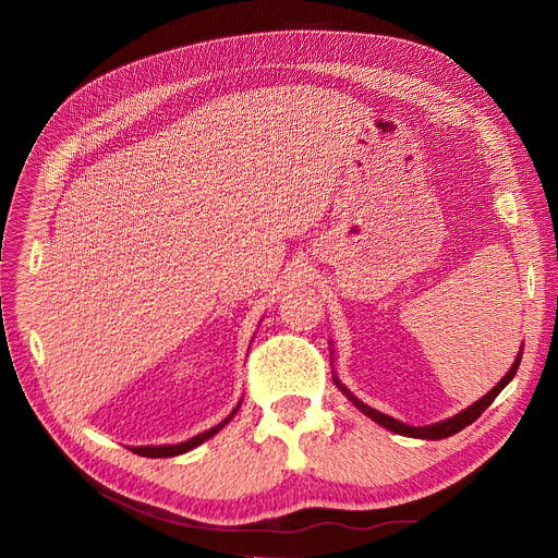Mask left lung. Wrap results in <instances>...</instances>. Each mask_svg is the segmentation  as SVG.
Returning a JSON list of instances; mask_svg holds the SVG:
<instances>
[{
	"label": "left lung",
	"mask_w": 558,
	"mask_h": 558,
	"mask_svg": "<svg viewBox=\"0 0 558 558\" xmlns=\"http://www.w3.org/2000/svg\"><path fill=\"white\" fill-rule=\"evenodd\" d=\"M519 363H521V351H519L517 361L512 363L510 373L505 375V377H502V379H500V381L492 388V391H488L482 400H477L475 404H470V408H468V410H463L461 414H456V416H451V418H447V421H440V424H433V426H408V424H400L398 418L386 416V414H381V412H377V410H373V408H367V404H365V402H361L359 398H353V396L349 393V388L340 384V379H335V384L342 388V391L349 396V400H351L353 404H356V408H359L363 414H367L369 418L377 421L379 426H384V428H388V430H393V433H398V435L421 437V440H442V437H449V435H453V433H459V430H463L465 426H470L472 421L480 418V414L488 408V404H492V402L498 398V393L502 391V388L512 381V377L517 375V367H519Z\"/></svg>",
	"instance_id": "8db88e82"
}]
</instances>
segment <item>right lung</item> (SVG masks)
I'll return each instance as SVG.
<instances>
[{
  "mask_svg": "<svg viewBox=\"0 0 558 558\" xmlns=\"http://www.w3.org/2000/svg\"><path fill=\"white\" fill-rule=\"evenodd\" d=\"M240 410V404L238 408L232 410V414H228L221 424L218 426H214V428H209V430H205V433H199V435H195V437H191V440H185V442H181V445H165V447H132V451L134 453H140V456H148V459H170V456H179V453H185V451H191V449H195L197 445H202L205 440H209L211 435H216L218 430H221L228 421L234 416V412Z\"/></svg>",
  "mask_w": 558,
  "mask_h": 558,
  "instance_id": "1",
  "label": "right lung"
}]
</instances>
